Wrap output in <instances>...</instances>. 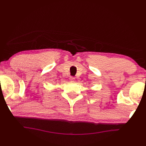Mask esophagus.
<instances>
[{"label": "esophagus", "instance_id": "1", "mask_svg": "<svg viewBox=\"0 0 146 146\" xmlns=\"http://www.w3.org/2000/svg\"><path fill=\"white\" fill-rule=\"evenodd\" d=\"M70 80L71 82H74L75 80V78H74V77H70Z\"/></svg>", "mask_w": 146, "mask_h": 146}]
</instances>
